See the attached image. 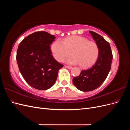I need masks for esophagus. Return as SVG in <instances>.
I'll list each match as a JSON object with an SVG mask.
<instances>
[{"mask_svg": "<svg viewBox=\"0 0 130 130\" xmlns=\"http://www.w3.org/2000/svg\"><path fill=\"white\" fill-rule=\"evenodd\" d=\"M65 67L66 68H68V69H72V67H71V66H65Z\"/></svg>", "mask_w": 130, "mask_h": 130, "instance_id": "esophagus-1", "label": "esophagus"}]
</instances>
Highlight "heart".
Here are the masks:
<instances>
[{
	"label": "heart",
	"instance_id": "1",
	"mask_svg": "<svg viewBox=\"0 0 130 130\" xmlns=\"http://www.w3.org/2000/svg\"><path fill=\"white\" fill-rule=\"evenodd\" d=\"M53 56L58 62H62L70 54L73 56L67 60L69 64H80L87 68L96 62L99 53V47L95 42L79 36L66 38L63 42L60 39L55 41L51 46Z\"/></svg>",
	"mask_w": 130,
	"mask_h": 130
}]
</instances>
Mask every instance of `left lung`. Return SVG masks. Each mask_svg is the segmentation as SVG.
<instances>
[{
    "mask_svg": "<svg viewBox=\"0 0 130 130\" xmlns=\"http://www.w3.org/2000/svg\"><path fill=\"white\" fill-rule=\"evenodd\" d=\"M89 33L98 44L99 53L92 67L82 70L79 75L73 78L75 86L83 92L92 91L101 85L110 71L113 59L109 43L98 34L92 31Z\"/></svg>",
    "mask_w": 130,
    "mask_h": 130,
    "instance_id": "left-lung-1",
    "label": "left lung"
}]
</instances>
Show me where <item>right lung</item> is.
I'll list each match as a JSON object with an SVG mask.
<instances>
[{"instance_id":"add662e5","label":"right lung","mask_w":130,"mask_h":130,"mask_svg":"<svg viewBox=\"0 0 130 130\" xmlns=\"http://www.w3.org/2000/svg\"><path fill=\"white\" fill-rule=\"evenodd\" d=\"M55 36L45 31L30 34L18 45L16 60L23 77L31 87L46 90L54 85L63 65L54 58L50 44Z\"/></svg>"}]
</instances>
